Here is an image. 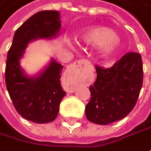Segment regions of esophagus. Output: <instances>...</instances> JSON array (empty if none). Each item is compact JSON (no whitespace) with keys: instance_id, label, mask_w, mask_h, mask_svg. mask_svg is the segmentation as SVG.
Masks as SVG:
<instances>
[{"instance_id":"obj_1","label":"esophagus","mask_w":151,"mask_h":151,"mask_svg":"<svg viewBox=\"0 0 151 151\" xmlns=\"http://www.w3.org/2000/svg\"><path fill=\"white\" fill-rule=\"evenodd\" d=\"M90 65V63L86 60H80L74 64H72L67 70L66 75L67 76H71L72 78L78 80L82 75L85 68Z\"/></svg>"}]
</instances>
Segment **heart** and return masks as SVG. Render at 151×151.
<instances>
[{"instance_id":"heart-1","label":"heart","mask_w":151,"mask_h":151,"mask_svg":"<svg viewBox=\"0 0 151 151\" xmlns=\"http://www.w3.org/2000/svg\"><path fill=\"white\" fill-rule=\"evenodd\" d=\"M81 40L87 45L99 47L100 55L106 58L115 56L120 46L116 32L107 27H94L85 29L81 34Z\"/></svg>"}]
</instances>
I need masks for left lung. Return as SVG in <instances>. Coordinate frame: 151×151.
<instances>
[{
	"instance_id": "obj_1",
	"label": "left lung",
	"mask_w": 151,
	"mask_h": 151,
	"mask_svg": "<svg viewBox=\"0 0 151 151\" xmlns=\"http://www.w3.org/2000/svg\"><path fill=\"white\" fill-rule=\"evenodd\" d=\"M95 68L97 79L89 87L86 116L95 124L108 125L123 119L134 108L143 85L142 58L128 52L110 68Z\"/></svg>"
}]
</instances>
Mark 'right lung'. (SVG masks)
Masks as SVG:
<instances>
[{"mask_svg": "<svg viewBox=\"0 0 151 151\" xmlns=\"http://www.w3.org/2000/svg\"><path fill=\"white\" fill-rule=\"evenodd\" d=\"M58 11H41L16 30L6 62V86L13 106L19 115L35 123L54 121L59 104L66 93L61 87L63 65L52 59L38 76H26L19 60L29 42L36 39H51L58 34L61 22Z\"/></svg>", "mask_w": 151, "mask_h": 151, "instance_id": "add662e5", "label": "right lung"}]
</instances>
